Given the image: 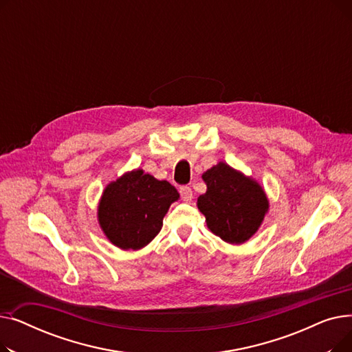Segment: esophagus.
I'll use <instances>...</instances> for the list:
<instances>
[{
    "instance_id": "obj_1",
    "label": "esophagus",
    "mask_w": 352,
    "mask_h": 352,
    "mask_svg": "<svg viewBox=\"0 0 352 352\" xmlns=\"http://www.w3.org/2000/svg\"><path fill=\"white\" fill-rule=\"evenodd\" d=\"M179 194H181L182 201L191 202V199H192V190L190 187H181L179 188Z\"/></svg>"
}]
</instances>
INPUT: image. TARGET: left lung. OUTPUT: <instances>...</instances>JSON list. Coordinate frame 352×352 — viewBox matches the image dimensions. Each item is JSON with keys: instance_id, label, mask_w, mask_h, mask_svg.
I'll return each instance as SVG.
<instances>
[{"instance_id": "obj_1", "label": "left lung", "mask_w": 352, "mask_h": 352, "mask_svg": "<svg viewBox=\"0 0 352 352\" xmlns=\"http://www.w3.org/2000/svg\"><path fill=\"white\" fill-rule=\"evenodd\" d=\"M207 191L197 199L208 230L228 244H244L260 230L270 210L261 184L219 161L202 174Z\"/></svg>"}]
</instances>
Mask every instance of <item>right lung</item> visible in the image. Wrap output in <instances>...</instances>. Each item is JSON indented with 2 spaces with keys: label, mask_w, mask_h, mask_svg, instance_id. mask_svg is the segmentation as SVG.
I'll return each mask as SVG.
<instances>
[{
  "label": "right lung",
  "mask_w": 352,
  "mask_h": 352,
  "mask_svg": "<svg viewBox=\"0 0 352 352\" xmlns=\"http://www.w3.org/2000/svg\"><path fill=\"white\" fill-rule=\"evenodd\" d=\"M178 198L168 181L141 168L126 171L104 188L97 208L98 224L111 244L137 251L158 235L165 214Z\"/></svg>",
  "instance_id": "1"
}]
</instances>
